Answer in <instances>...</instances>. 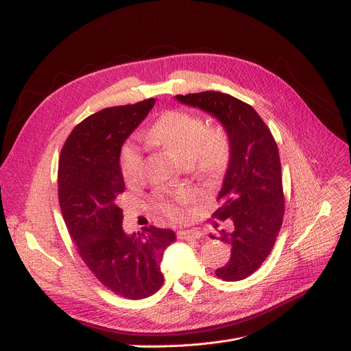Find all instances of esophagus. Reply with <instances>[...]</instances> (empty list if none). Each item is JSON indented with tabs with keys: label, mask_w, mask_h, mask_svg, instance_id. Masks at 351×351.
I'll return each instance as SVG.
<instances>
[{
	"label": "esophagus",
	"mask_w": 351,
	"mask_h": 351,
	"mask_svg": "<svg viewBox=\"0 0 351 351\" xmlns=\"http://www.w3.org/2000/svg\"><path fill=\"white\" fill-rule=\"evenodd\" d=\"M202 233L194 232V230H180L177 232V239L181 241H193V239H200Z\"/></svg>",
	"instance_id": "1"
}]
</instances>
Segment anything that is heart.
Masks as SVG:
<instances>
[{"label": "heart", "mask_w": 351, "mask_h": 351, "mask_svg": "<svg viewBox=\"0 0 351 351\" xmlns=\"http://www.w3.org/2000/svg\"><path fill=\"white\" fill-rule=\"evenodd\" d=\"M147 143L160 148L168 157L183 162L189 170L204 180H217L226 173L232 157V139L226 128L207 125L206 119L193 112L167 110L154 122ZM144 151L132 139L119 149V168L125 183L138 184L144 174ZM194 200L191 190H178L171 194H156L152 207L171 221L187 216V207Z\"/></svg>", "instance_id": "1"}]
</instances>
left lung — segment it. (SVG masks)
Returning <instances> with one entry per match:
<instances>
[{"mask_svg": "<svg viewBox=\"0 0 351 351\" xmlns=\"http://www.w3.org/2000/svg\"><path fill=\"white\" fill-rule=\"evenodd\" d=\"M176 99L216 117L230 135L232 157L213 213L232 223L230 232L219 234L230 246V259L216 275L223 281H241L269 256L282 226L285 199L278 145L258 112L228 93L207 90Z\"/></svg>", "mask_w": 351, "mask_h": 351, "instance_id": "obj_1", "label": "left lung"}]
</instances>
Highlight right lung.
I'll return each mask as SVG.
<instances>
[{"label": "right lung", "instance_id": "obj_1", "mask_svg": "<svg viewBox=\"0 0 351 351\" xmlns=\"http://www.w3.org/2000/svg\"><path fill=\"white\" fill-rule=\"evenodd\" d=\"M156 99L112 106L83 119L59 158V203L70 237L90 272L117 295L141 300L162 282V252L176 241L170 229L145 228L128 236L118 197L125 190L119 149Z\"/></svg>", "mask_w": 351, "mask_h": 351}]
</instances>
